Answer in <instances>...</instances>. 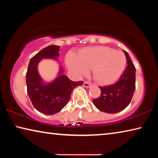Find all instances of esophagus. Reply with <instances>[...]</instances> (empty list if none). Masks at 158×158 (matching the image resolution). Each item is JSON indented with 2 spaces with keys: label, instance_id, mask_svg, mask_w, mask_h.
Segmentation results:
<instances>
[{
  "label": "esophagus",
  "instance_id": "34e87169",
  "mask_svg": "<svg viewBox=\"0 0 158 158\" xmlns=\"http://www.w3.org/2000/svg\"><path fill=\"white\" fill-rule=\"evenodd\" d=\"M84 86L86 87V88H90V86H91V84H90V83H89V82L84 81Z\"/></svg>",
  "mask_w": 158,
  "mask_h": 158
}]
</instances>
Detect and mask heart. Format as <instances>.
I'll return each mask as SVG.
<instances>
[{
    "label": "heart",
    "instance_id": "heart-1",
    "mask_svg": "<svg viewBox=\"0 0 158 158\" xmlns=\"http://www.w3.org/2000/svg\"><path fill=\"white\" fill-rule=\"evenodd\" d=\"M123 53L105 46L85 47L79 55L69 52L66 64L77 75L82 76L93 68L95 79L102 85L112 84L121 76L126 65Z\"/></svg>",
    "mask_w": 158,
    "mask_h": 158
}]
</instances>
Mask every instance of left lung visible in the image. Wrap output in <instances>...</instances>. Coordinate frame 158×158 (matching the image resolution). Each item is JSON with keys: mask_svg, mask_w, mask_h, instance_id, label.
Listing matches in <instances>:
<instances>
[{"mask_svg": "<svg viewBox=\"0 0 158 158\" xmlns=\"http://www.w3.org/2000/svg\"><path fill=\"white\" fill-rule=\"evenodd\" d=\"M127 65L118 81L114 84L99 86L100 96L93 100L99 110L108 114L121 111L129 105L135 90L136 69L127 52L123 51Z\"/></svg>", "mask_w": 158, "mask_h": 158, "instance_id": "left-lung-1", "label": "left lung"}]
</instances>
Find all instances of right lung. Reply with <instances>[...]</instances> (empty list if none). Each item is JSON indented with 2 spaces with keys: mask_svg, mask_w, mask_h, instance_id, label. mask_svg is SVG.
<instances>
[{
  "mask_svg": "<svg viewBox=\"0 0 158 158\" xmlns=\"http://www.w3.org/2000/svg\"><path fill=\"white\" fill-rule=\"evenodd\" d=\"M60 46L49 45L44 48L31 58L26 74L27 93L35 108L45 115L59 112L68 103L74 88L81 85L83 81H73L63 74L60 68L58 76L49 84L44 83L37 71L38 63L43 58L57 60Z\"/></svg>",
  "mask_w": 158,
  "mask_h": 158,
  "instance_id": "right-lung-1",
  "label": "right lung"
}]
</instances>
